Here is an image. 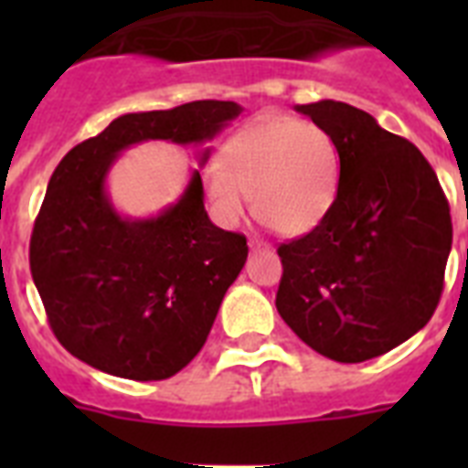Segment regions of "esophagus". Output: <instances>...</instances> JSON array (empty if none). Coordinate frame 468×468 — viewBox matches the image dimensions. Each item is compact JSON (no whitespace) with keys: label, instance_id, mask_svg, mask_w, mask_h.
Returning <instances> with one entry per match:
<instances>
[{"label":"esophagus","instance_id":"34e87169","mask_svg":"<svg viewBox=\"0 0 468 468\" xmlns=\"http://www.w3.org/2000/svg\"><path fill=\"white\" fill-rule=\"evenodd\" d=\"M250 250H252V252H260V250H270V245H267L264 240H257V238H252V240H250Z\"/></svg>","mask_w":468,"mask_h":468}]
</instances>
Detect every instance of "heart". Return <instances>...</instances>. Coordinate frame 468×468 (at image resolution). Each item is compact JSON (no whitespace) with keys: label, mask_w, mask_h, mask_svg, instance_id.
<instances>
[{"label":"heart","mask_w":468,"mask_h":468,"mask_svg":"<svg viewBox=\"0 0 468 468\" xmlns=\"http://www.w3.org/2000/svg\"><path fill=\"white\" fill-rule=\"evenodd\" d=\"M201 186L223 226L240 220L250 197L255 216L271 230L308 233L335 201L337 150L315 123L262 116L223 143L220 162H206Z\"/></svg>","instance_id":"obj_1"}]
</instances>
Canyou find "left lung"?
Here are the masks:
<instances>
[{
    "instance_id": "left-lung-1",
    "label": "left lung",
    "mask_w": 468,
    "mask_h": 468,
    "mask_svg": "<svg viewBox=\"0 0 468 468\" xmlns=\"http://www.w3.org/2000/svg\"><path fill=\"white\" fill-rule=\"evenodd\" d=\"M296 112L333 138L340 182L318 226L279 245L277 311L318 355L367 362L432 318L452 250L450 204L420 150L367 112L333 99Z\"/></svg>"
}]
</instances>
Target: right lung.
I'll use <instances>...</instances> for the list:
<instances>
[{"label":"right lung","mask_w":468,"mask_h":468,"mask_svg":"<svg viewBox=\"0 0 468 468\" xmlns=\"http://www.w3.org/2000/svg\"><path fill=\"white\" fill-rule=\"evenodd\" d=\"M235 101L123 113L62 157L31 235V274L69 355L112 377H175L204 347L248 260L245 235L213 226L198 169L176 204L126 218L106 194L116 157L143 141L204 145L240 116ZM208 148L201 153L204 165Z\"/></svg>","instance_id":"add662e5"}]
</instances>
